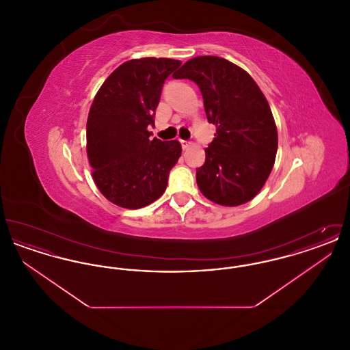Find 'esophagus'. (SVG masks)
<instances>
[{
	"mask_svg": "<svg viewBox=\"0 0 350 350\" xmlns=\"http://www.w3.org/2000/svg\"><path fill=\"white\" fill-rule=\"evenodd\" d=\"M181 146H183V150H187L191 146V143L187 140H181Z\"/></svg>",
	"mask_w": 350,
	"mask_h": 350,
	"instance_id": "1",
	"label": "esophagus"
}]
</instances>
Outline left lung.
<instances>
[{
    "label": "left lung",
    "mask_w": 350,
    "mask_h": 350,
    "mask_svg": "<svg viewBox=\"0 0 350 350\" xmlns=\"http://www.w3.org/2000/svg\"><path fill=\"white\" fill-rule=\"evenodd\" d=\"M174 79L198 85L207 120L217 127L196 174L202 194L221 206L253 200L278 148L275 122L261 89L244 69L217 56L190 59Z\"/></svg>",
    "instance_id": "obj_1"
}]
</instances>
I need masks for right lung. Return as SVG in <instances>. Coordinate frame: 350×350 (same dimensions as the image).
Masks as SVG:
<instances>
[{"instance_id": "add662e5", "label": "right lung", "mask_w": 350, "mask_h": 350, "mask_svg": "<svg viewBox=\"0 0 350 350\" xmlns=\"http://www.w3.org/2000/svg\"><path fill=\"white\" fill-rule=\"evenodd\" d=\"M181 66L165 57L123 63L102 83L86 123V150L93 180L106 200L142 208L165 191L181 156L177 140L150 139L154 111L167 77Z\"/></svg>"}]
</instances>
